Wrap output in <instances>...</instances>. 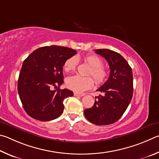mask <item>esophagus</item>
<instances>
[{
  "instance_id": "34e87169",
  "label": "esophagus",
  "mask_w": 159,
  "mask_h": 159,
  "mask_svg": "<svg viewBox=\"0 0 159 159\" xmlns=\"http://www.w3.org/2000/svg\"><path fill=\"white\" fill-rule=\"evenodd\" d=\"M74 96H80V97H82V96H84V93H79L75 92L74 93Z\"/></svg>"
}]
</instances>
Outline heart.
Here are the masks:
<instances>
[{
	"label": "heart",
	"mask_w": 159,
	"mask_h": 159,
	"mask_svg": "<svg viewBox=\"0 0 159 159\" xmlns=\"http://www.w3.org/2000/svg\"><path fill=\"white\" fill-rule=\"evenodd\" d=\"M84 61L90 67L89 75H92L97 84H102L107 80V71L103 66V62L101 58L95 54H88L84 57ZM77 65L76 57L68 58L64 63L63 68L66 72L73 71ZM93 80L91 77H82L80 75H73L69 77L66 80V85L70 89L75 92H82L92 87Z\"/></svg>",
	"instance_id": "1"
}]
</instances>
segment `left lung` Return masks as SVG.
<instances>
[{"label":"left lung","mask_w":159,"mask_h":159,"mask_svg":"<svg viewBox=\"0 0 159 159\" xmlns=\"http://www.w3.org/2000/svg\"><path fill=\"white\" fill-rule=\"evenodd\" d=\"M109 63L110 73L107 82L98 91L104 95L98 96L93 107L84 110V116L94 124L108 125L118 121L126 110L133 92L132 69L119 53L107 49H95Z\"/></svg>","instance_id":"1"}]
</instances>
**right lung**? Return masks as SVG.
Instances as JSON below:
<instances>
[{
	"instance_id": "1",
	"label": "right lung",
	"mask_w": 159,
	"mask_h": 159,
	"mask_svg": "<svg viewBox=\"0 0 159 159\" xmlns=\"http://www.w3.org/2000/svg\"><path fill=\"white\" fill-rule=\"evenodd\" d=\"M76 50L61 46H46L33 51L24 61L18 80L22 105L30 117L39 121L58 118L64 110L63 100L73 96L59 86L63 83V66ZM58 89L52 90L54 86Z\"/></svg>"
}]
</instances>
